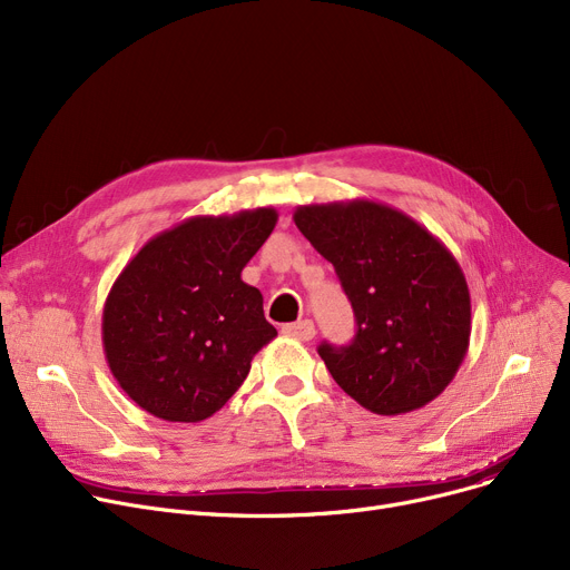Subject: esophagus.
Here are the masks:
<instances>
[{
    "label": "esophagus",
    "instance_id": "1",
    "mask_svg": "<svg viewBox=\"0 0 570 570\" xmlns=\"http://www.w3.org/2000/svg\"><path fill=\"white\" fill-rule=\"evenodd\" d=\"M282 333L293 337V340H301V342H309L316 335V327L312 321H295V323H286L282 327Z\"/></svg>",
    "mask_w": 570,
    "mask_h": 570
}]
</instances>
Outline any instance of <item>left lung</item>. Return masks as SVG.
<instances>
[{
    "label": "left lung",
    "instance_id": "left-lung-1",
    "mask_svg": "<svg viewBox=\"0 0 570 570\" xmlns=\"http://www.w3.org/2000/svg\"><path fill=\"white\" fill-rule=\"evenodd\" d=\"M293 222L335 265L355 314L348 346H318L342 391L379 415L439 397L471 337V295L455 256L409 215L367 198L301 205Z\"/></svg>",
    "mask_w": 570,
    "mask_h": 570
}]
</instances>
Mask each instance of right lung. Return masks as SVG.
I'll return each mask as SVG.
<instances>
[{
    "label": "right lung",
    "mask_w": 570,
    "mask_h": 570,
    "mask_svg": "<svg viewBox=\"0 0 570 570\" xmlns=\"http://www.w3.org/2000/svg\"><path fill=\"white\" fill-rule=\"evenodd\" d=\"M277 224L275 207L191 217L155 235L115 279L101 321L119 387L168 423L217 413L277 337L243 267Z\"/></svg>",
    "instance_id": "add662e5"
}]
</instances>
